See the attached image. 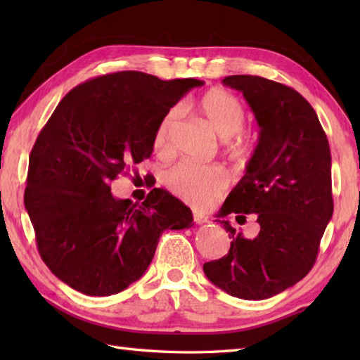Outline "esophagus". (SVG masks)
Here are the masks:
<instances>
[{"label": "esophagus", "mask_w": 360, "mask_h": 360, "mask_svg": "<svg viewBox=\"0 0 360 360\" xmlns=\"http://www.w3.org/2000/svg\"><path fill=\"white\" fill-rule=\"evenodd\" d=\"M193 219H195V223L196 224H204V223H207V217L204 215V213H200V212H193Z\"/></svg>", "instance_id": "obj_1"}]
</instances>
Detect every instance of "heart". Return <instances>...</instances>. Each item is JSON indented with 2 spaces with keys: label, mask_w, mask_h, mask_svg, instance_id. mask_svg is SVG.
Listing matches in <instances>:
<instances>
[{
  "label": "heart",
  "mask_w": 360,
  "mask_h": 360,
  "mask_svg": "<svg viewBox=\"0 0 360 360\" xmlns=\"http://www.w3.org/2000/svg\"><path fill=\"white\" fill-rule=\"evenodd\" d=\"M198 112L219 137L227 139L232 148L246 145V136L240 129L246 119L243 103L233 94L223 89L207 91L198 102ZM178 120V112L172 111L160 122L155 134V148L159 153L170 151V136ZM168 188L196 207L209 205L223 195L229 176L221 167H204L182 162L168 170L165 176Z\"/></svg>",
  "instance_id": "heart-1"
}]
</instances>
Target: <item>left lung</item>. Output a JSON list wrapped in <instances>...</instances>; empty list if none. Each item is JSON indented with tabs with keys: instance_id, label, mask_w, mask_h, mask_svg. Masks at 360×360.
<instances>
[{
	"instance_id": "obj_1",
	"label": "left lung",
	"mask_w": 360,
	"mask_h": 360,
	"mask_svg": "<svg viewBox=\"0 0 360 360\" xmlns=\"http://www.w3.org/2000/svg\"><path fill=\"white\" fill-rule=\"evenodd\" d=\"M223 83L243 93L259 134L218 217L255 213L259 232L244 238L217 219L232 238L231 249L202 269L227 294L264 300L294 286L316 263L334 209L331 150L314 108L295 89L258 75H229Z\"/></svg>"
}]
</instances>
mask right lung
Segmentation results:
<instances>
[{
  "label": "right lung",
  "instance_id": "obj_1",
  "mask_svg": "<svg viewBox=\"0 0 360 360\" xmlns=\"http://www.w3.org/2000/svg\"><path fill=\"white\" fill-rule=\"evenodd\" d=\"M196 79L120 71L75 86L57 105L29 156L25 205L37 248L57 278L82 294H117L147 271L167 229L193 226L184 202L153 188L142 204L110 182L148 159L155 134Z\"/></svg>",
  "mask_w": 360,
  "mask_h": 360
}]
</instances>
